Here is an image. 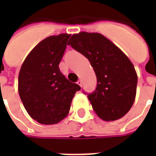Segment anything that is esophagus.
Instances as JSON below:
<instances>
[{"mask_svg": "<svg viewBox=\"0 0 156 156\" xmlns=\"http://www.w3.org/2000/svg\"><path fill=\"white\" fill-rule=\"evenodd\" d=\"M77 83H78V84L79 85L80 87H81V86H82V81H81V80H78V81L77 82Z\"/></svg>", "mask_w": 156, "mask_h": 156, "instance_id": "obj_1", "label": "esophagus"}]
</instances>
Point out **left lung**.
Here are the masks:
<instances>
[{
    "label": "left lung",
    "mask_w": 156,
    "mask_h": 156,
    "mask_svg": "<svg viewBox=\"0 0 156 156\" xmlns=\"http://www.w3.org/2000/svg\"><path fill=\"white\" fill-rule=\"evenodd\" d=\"M68 45L88 59L97 77V87L86 94L98 117L120 119L134 104L137 74L130 60L117 46L99 33L82 32L72 36Z\"/></svg>",
    "instance_id": "obj_1"
}]
</instances>
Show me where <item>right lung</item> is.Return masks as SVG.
Listing matches in <instances>:
<instances>
[{
	"mask_svg": "<svg viewBox=\"0 0 156 156\" xmlns=\"http://www.w3.org/2000/svg\"><path fill=\"white\" fill-rule=\"evenodd\" d=\"M69 37L63 33L42 40L26 58L19 73L20 98L29 115L40 124L63 119L76 92L81 89L65 78L58 66Z\"/></svg>",
	"mask_w": 156,
	"mask_h": 156,
	"instance_id": "1",
	"label": "right lung"
}]
</instances>
